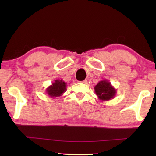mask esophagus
I'll list each match as a JSON object with an SVG mask.
<instances>
[{
	"instance_id": "34e87169",
	"label": "esophagus",
	"mask_w": 156,
	"mask_h": 156,
	"mask_svg": "<svg viewBox=\"0 0 156 156\" xmlns=\"http://www.w3.org/2000/svg\"><path fill=\"white\" fill-rule=\"evenodd\" d=\"M80 83H83V84H87V80H83V81H81Z\"/></svg>"
}]
</instances>
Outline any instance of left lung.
<instances>
[{"label": "left lung", "instance_id": "8db88e82", "mask_svg": "<svg viewBox=\"0 0 156 156\" xmlns=\"http://www.w3.org/2000/svg\"><path fill=\"white\" fill-rule=\"evenodd\" d=\"M95 93L100 100H110L116 95V89L111 84L109 81L104 79L100 81L96 86L94 87Z\"/></svg>", "mask_w": 156, "mask_h": 156}]
</instances>
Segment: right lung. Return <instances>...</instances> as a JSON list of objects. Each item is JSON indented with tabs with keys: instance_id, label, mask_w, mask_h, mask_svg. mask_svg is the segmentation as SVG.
<instances>
[{
	"instance_id": "right-lung-1",
	"label": "right lung",
	"mask_w": 156,
	"mask_h": 156,
	"mask_svg": "<svg viewBox=\"0 0 156 156\" xmlns=\"http://www.w3.org/2000/svg\"><path fill=\"white\" fill-rule=\"evenodd\" d=\"M67 91V83L63 81L62 79H57L54 80L51 85L46 89V94L51 98L58 97Z\"/></svg>"
}]
</instances>
